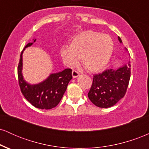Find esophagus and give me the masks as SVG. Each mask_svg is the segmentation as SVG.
<instances>
[{"mask_svg":"<svg viewBox=\"0 0 149 149\" xmlns=\"http://www.w3.org/2000/svg\"><path fill=\"white\" fill-rule=\"evenodd\" d=\"M72 76H73V78H78V77L80 76V74H79V73L78 72V71L73 70V71H72Z\"/></svg>","mask_w":149,"mask_h":149,"instance_id":"1","label":"esophagus"}]
</instances>
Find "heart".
Listing matches in <instances>:
<instances>
[{
    "label": "heart",
    "mask_w": 149,
    "mask_h": 149,
    "mask_svg": "<svg viewBox=\"0 0 149 149\" xmlns=\"http://www.w3.org/2000/svg\"><path fill=\"white\" fill-rule=\"evenodd\" d=\"M113 49L114 43L111 36L88 30L73 38L69 47H61L60 55L69 67L76 66L78 59H81L82 65L87 71L97 72L109 62Z\"/></svg>",
    "instance_id": "1"
}]
</instances>
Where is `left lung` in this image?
<instances>
[{"label": "left lung", "instance_id": "obj_1", "mask_svg": "<svg viewBox=\"0 0 149 149\" xmlns=\"http://www.w3.org/2000/svg\"><path fill=\"white\" fill-rule=\"evenodd\" d=\"M119 42L122 40L118 37ZM127 51V49L125 48ZM130 61L117 69H108L95 74L88 92L90 100L97 107H113L125 96L130 78Z\"/></svg>", "mask_w": 149, "mask_h": 149}]
</instances>
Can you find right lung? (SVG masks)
<instances>
[{
  "mask_svg": "<svg viewBox=\"0 0 149 149\" xmlns=\"http://www.w3.org/2000/svg\"><path fill=\"white\" fill-rule=\"evenodd\" d=\"M36 40L33 39V42H29L21 53L17 69L19 84L26 100L33 107L40 109H51L59 103L66 92L69 81L72 79V70L66 69L60 72L51 73L38 84L27 83L22 75V54L25 48L33 45Z\"/></svg>",
  "mask_w": 149,
  "mask_h": 149,
  "instance_id": "add662e5",
  "label": "right lung"
}]
</instances>
